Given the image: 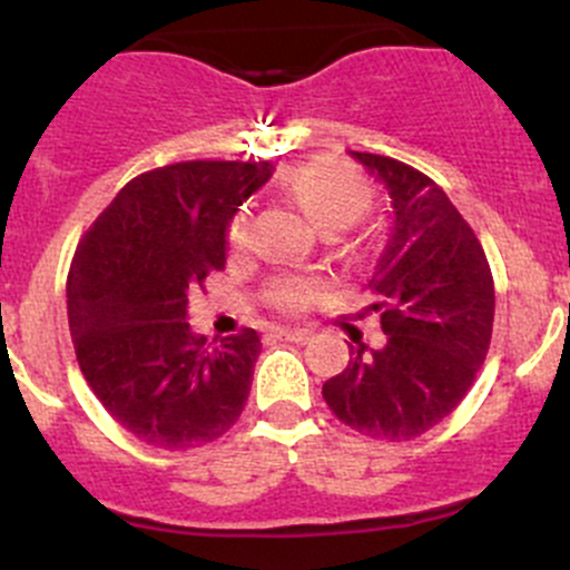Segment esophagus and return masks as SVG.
Segmentation results:
<instances>
[{"mask_svg": "<svg viewBox=\"0 0 570 570\" xmlns=\"http://www.w3.org/2000/svg\"><path fill=\"white\" fill-rule=\"evenodd\" d=\"M275 333L286 342H308L312 338V331H306V327H278Z\"/></svg>", "mask_w": 570, "mask_h": 570, "instance_id": "1", "label": "esophagus"}]
</instances>
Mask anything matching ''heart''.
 <instances>
[{
    "instance_id": "b5f03b06",
    "label": "heart",
    "mask_w": 570,
    "mask_h": 570,
    "mask_svg": "<svg viewBox=\"0 0 570 570\" xmlns=\"http://www.w3.org/2000/svg\"><path fill=\"white\" fill-rule=\"evenodd\" d=\"M286 189L306 209V215L333 234L350 228L370 209L372 189L358 170L336 163V159H314L286 176ZM253 239V209L243 206L228 223L232 248H248ZM320 295V281L306 275H286L269 286V301L284 312H303Z\"/></svg>"
}]
</instances>
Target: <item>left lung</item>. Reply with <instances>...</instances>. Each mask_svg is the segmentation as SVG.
Here are the masks:
<instances>
[{
	"label": "left lung",
	"mask_w": 570,
	"mask_h": 570,
	"mask_svg": "<svg viewBox=\"0 0 570 570\" xmlns=\"http://www.w3.org/2000/svg\"><path fill=\"white\" fill-rule=\"evenodd\" d=\"M350 157L383 184L389 243L370 289L381 295L383 347L355 342L342 375L322 386L327 407L372 439L411 441L450 416L474 383L493 331L485 250L444 189L381 154Z\"/></svg>",
	"instance_id": "obj_1"
}]
</instances>
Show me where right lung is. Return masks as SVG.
Segmentation results:
<instances>
[{"label":"right lung","instance_id":"obj_1","mask_svg":"<svg viewBox=\"0 0 570 570\" xmlns=\"http://www.w3.org/2000/svg\"><path fill=\"white\" fill-rule=\"evenodd\" d=\"M273 163H176L131 178L90 226L68 273V327L85 381L159 450L220 439L250 394L253 327L206 344L189 292L226 269L228 223Z\"/></svg>","mask_w":570,"mask_h":570}]
</instances>
